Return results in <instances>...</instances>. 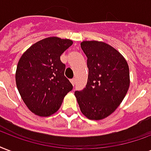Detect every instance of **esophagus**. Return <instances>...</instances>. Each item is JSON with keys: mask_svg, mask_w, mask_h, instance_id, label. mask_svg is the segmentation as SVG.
Returning <instances> with one entry per match:
<instances>
[{"mask_svg": "<svg viewBox=\"0 0 151 151\" xmlns=\"http://www.w3.org/2000/svg\"><path fill=\"white\" fill-rule=\"evenodd\" d=\"M71 81V83H72V85H73V86H75V83H76V80H75V78H72L70 80Z\"/></svg>", "mask_w": 151, "mask_h": 151, "instance_id": "1", "label": "esophagus"}]
</instances>
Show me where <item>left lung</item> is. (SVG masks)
<instances>
[{
	"label": "left lung",
	"instance_id": "left-lung-1",
	"mask_svg": "<svg viewBox=\"0 0 151 151\" xmlns=\"http://www.w3.org/2000/svg\"><path fill=\"white\" fill-rule=\"evenodd\" d=\"M81 47L87 57L88 81L86 88L74 95L88 119H102L116 109L127 94L129 67L121 54L105 42L84 41Z\"/></svg>",
	"mask_w": 151,
	"mask_h": 151
}]
</instances>
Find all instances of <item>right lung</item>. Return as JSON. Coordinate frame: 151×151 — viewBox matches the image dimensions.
Wrapping results in <instances>:
<instances>
[{
	"label": "right lung",
	"mask_w": 151,
	"mask_h": 151,
	"mask_svg": "<svg viewBox=\"0 0 151 151\" xmlns=\"http://www.w3.org/2000/svg\"><path fill=\"white\" fill-rule=\"evenodd\" d=\"M73 44L70 40L50 37L40 40L19 60L16 82L27 107L40 116H49L60 108L73 86L64 75L60 56Z\"/></svg>",
	"instance_id": "right-lung-1"
}]
</instances>
